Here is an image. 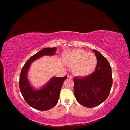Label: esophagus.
Here are the masks:
<instances>
[{
	"instance_id": "esophagus-1",
	"label": "esophagus",
	"mask_w": 130,
	"mask_h": 130,
	"mask_svg": "<svg viewBox=\"0 0 130 130\" xmlns=\"http://www.w3.org/2000/svg\"><path fill=\"white\" fill-rule=\"evenodd\" d=\"M67 77H68V78H70V79H72V78H73V76L71 75H69V74H68V75H67Z\"/></svg>"
}]
</instances>
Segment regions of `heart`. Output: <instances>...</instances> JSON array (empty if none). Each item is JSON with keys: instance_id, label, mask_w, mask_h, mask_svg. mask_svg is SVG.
Wrapping results in <instances>:
<instances>
[{"instance_id": "b5f03b06", "label": "heart", "mask_w": 130, "mask_h": 130, "mask_svg": "<svg viewBox=\"0 0 130 130\" xmlns=\"http://www.w3.org/2000/svg\"><path fill=\"white\" fill-rule=\"evenodd\" d=\"M66 61L69 65H74L73 72L80 76L91 74L97 65V58L95 54L81 49L74 50L69 53L66 56Z\"/></svg>"}]
</instances>
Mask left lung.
Instances as JSON below:
<instances>
[{
	"label": "left lung",
	"instance_id": "left-lung-1",
	"mask_svg": "<svg viewBox=\"0 0 130 130\" xmlns=\"http://www.w3.org/2000/svg\"><path fill=\"white\" fill-rule=\"evenodd\" d=\"M97 58L95 70L82 77L74 78V93L81 105L92 108L107 99L112 86V69L109 62L101 53L94 50Z\"/></svg>",
	"mask_w": 130,
	"mask_h": 130
}]
</instances>
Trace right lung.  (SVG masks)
Instances as JSON below:
<instances>
[{
	"mask_svg": "<svg viewBox=\"0 0 130 130\" xmlns=\"http://www.w3.org/2000/svg\"><path fill=\"white\" fill-rule=\"evenodd\" d=\"M56 48H43L31 56L22 69L19 77V88L24 100L31 107L40 111H47L54 107L58 100L62 85L67 76L54 77L44 87L35 90L31 87L27 78V73L31 63L44 55H53Z\"/></svg>",
	"mask_w": 130,
	"mask_h": 130,
	"instance_id": "add662e5",
	"label": "right lung"
}]
</instances>
